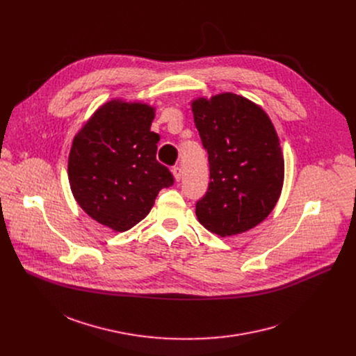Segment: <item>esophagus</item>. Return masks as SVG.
I'll list each match as a JSON object with an SVG mask.
<instances>
[{"label": "esophagus", "mask_w": 356, "mask_h": 356, "mask_svg": "<svg viewBox=\"0 0 356 356\" xmlns=\"http://www.w3.org/2000/svg\"><path fill=\"white\" fill-rule=\"evenodd\" d=\"M172 173H173V176H175V180H176V181H180V179H181V169H180L179 166H173V168H172Z\"/></svg>", "instance_id": "esophagus-1"}]
</instances>
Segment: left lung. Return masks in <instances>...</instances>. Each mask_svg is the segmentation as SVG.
Returning a JSON list of instances; mask_svg holds the SVG:
<instances>
[{"label":"left lung","mask_w":356,"mask_h":356,"mask_svg":"<svg viewBox=\"0 0 356 356\" xmlns=\"http://www.w3.org/2000/svg\"><path fill=\"white\" fill-rule=\"evenodd\" d=\"M191 110L210 163L207 193L195 204L200 224L220 236L257 227L275 209L284 176L270 118L232 92L197 98Z\"/></svg>","instance_id":"obj_1"}]
</instances>
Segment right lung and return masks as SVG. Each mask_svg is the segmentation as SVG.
Returning a JSON list of instances; mask_svg holds the SVG:
<instances>
[{
	"mask_svg": "<svg viewBox=\"0 0 356 356\" xmlns=\"http://www.w3.org/2000/svg\"><path fill=\"white\" fill-rule=\"evenodd\" d=\"M155 108L113 99L74 136L69 181L79 206L117 232L142 221L173 175L156 161L161 136L150 131Z\"/></svg>",
	"mask_w": 356,
	"mask_h": 356,
	"instance_id": "1",
	"label": "right lung"
}]
</instances>
